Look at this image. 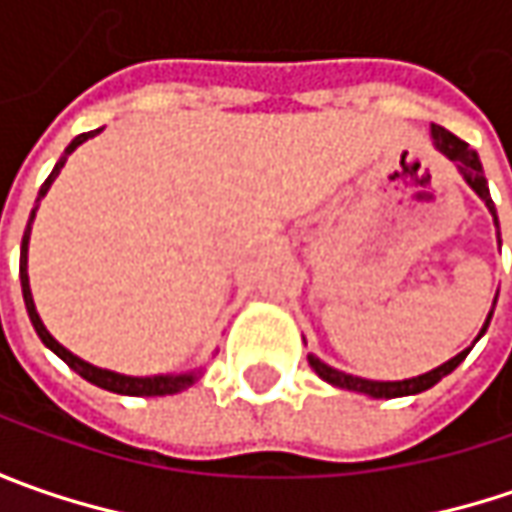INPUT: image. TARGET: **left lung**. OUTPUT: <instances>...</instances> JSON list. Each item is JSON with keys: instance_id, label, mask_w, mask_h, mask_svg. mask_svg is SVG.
<instances>
[{"instance_id": "8db88e82", "label": "left lung", "mask_w": 512, "mask_h": 512, "mask_svg": "<svg viewBox=\"0 0 512 512\" xmlns=\"http://www.w3.org/2000/svg\"><path fill=\"white\" fill-rule=\"evenodd\" d=\"M430 139H433V148L439 150L442 156H447V159L456 165V170L462 173L464 182L473 187V190H476V196H479L484 205H487L490 216H493V225H496V239H499V245H502V236H499V216H496V205H493V199H490V187H487V179H484L479 153L470 148L467 142H462L459 136H453L450 130L439 128V125H430ZM496 299H499V293H496ZM496 299H493V307H496ZM493 307H490V313H487V319H484L482 330H479V336L473 339V344L482 339L484 330H487V325H490V319H493ZM473 344H470L467 350H462V353H456L450 362L439 364V367L427 370V373H422V376L402 379V382H373V379H362V376H353V373H344V370L330 367V364H325L319 356H313V353H307V362H310V367L319 373V379H325V382L333 384V387L353 390V393H364V396H370V399H399V396H416V393H422V390H430L436 382H442L447 373H453V370L464 362V356L473 350Z\"/></svg>"}]
</instances>
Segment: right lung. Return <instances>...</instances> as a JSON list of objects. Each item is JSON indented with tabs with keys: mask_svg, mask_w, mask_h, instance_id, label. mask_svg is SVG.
Segmentation results:
<instances>
[{
	"mask_svg": "<svg viewBox=\"0 0 512 512\" xmlns=\"http://www.w3.org/2000/svg\"><path fill=\"white\" fill-rule=\"evenodd\" d=\"M102 130V128H99ZM99 130H90V133H82V136H76L73 142H70L65 153L59 156V162L53 165L50 170V176L45 179V185L39 187V196H36V205L30 210V219L28 227H25V236H22V253H19V282H22V296H25V307H28V316H30V325L36 330V336L45 342V347H50L62 362L68 364L70 370H76L82 379H88L90 384H96V387H102V390H110V393H119V396H173V393H182L187 390L190 384L196 382L199 376H202V367L199 370H185V373H159V376H125V373H116V370H105V367H96V364L85 362V359H79L76 353H70L65 344H59L53 336H50V330L45 327V322L39 319V313H36V305H33V293H30V279H28V245H30V227H33V219H36V210H39V202L48 196L50 185H53V179L62 173L65 168V162H68V156L73 150L79 148V145H85L88 139H93Z\"/></svg>",
	"mask_w": 512,
	"mask_h": 512,
	"instance_id": "1",
	"label": "right lung"
}]
</instances>
